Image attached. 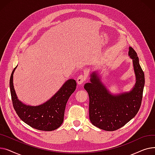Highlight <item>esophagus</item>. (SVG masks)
<instances>
[{
  "label": "esophagus",
  "instance_id": "34e87169",
  "mask_svg": "<svg viewBox=\"0 0 155 155\" xmlns=\"http://www.w3.org/2000/svg\"><path fill=\"white\" fill-rule=\"evenodd\" d=\"M86 80H87V77H86L85 75L80 74V75L77 77V82L78 84L80 85V84H82V83H84Z\"/></svg>",
  "mask_w": 155,
  "mask_h": 155
}]
</instances>
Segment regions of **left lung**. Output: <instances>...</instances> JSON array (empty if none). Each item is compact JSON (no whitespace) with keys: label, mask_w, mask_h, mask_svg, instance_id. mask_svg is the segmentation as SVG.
I'll return each mask as SVG.
<instances>
[{"label":"left lung","mask_w":155,"mask_h":155,"mask_svg":"<svg viewBox=\"0 0 155 155\" xmlns=\"http://www.w3.org/2000/svg\"><path fill=\"white\" fill-rule=\"evenodd\" d=\"M129 55L133 59L136 82L131 91L118 95H111L97 76L92 73L91 83L84 88L89 96V117L93 125L101 129L114 131L124 126L139 111L143 99L144 74L136 52L129 48Z\"/></svg>","instance_id":"1"}]
</instances>
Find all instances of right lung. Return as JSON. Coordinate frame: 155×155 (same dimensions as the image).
<instances>
[{"instance_id":"right-lung-1","label":"right lung","mask_w":155,"mask_h":155,"mask_svg":"<svg viewBox=\"0 0 155 155\" xmlns=\"http://www.w3.org/2000/svg\"><path fill=\"white\" fill-rule=\"evenodd\" d=\"M17 67L11 73L9 84L13 107L18 116L29 126L40 131H51L58 128L63 122L67 101L76 89V81L68 80L46 102L38 106H30L20 102L14 91L13 73Z\"/></svg>"}]
</instances>
